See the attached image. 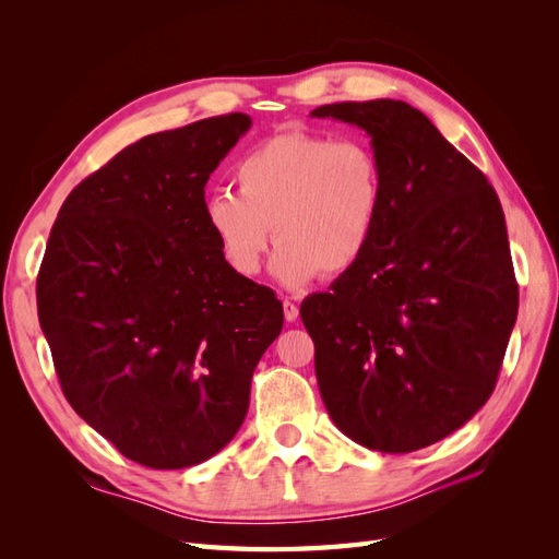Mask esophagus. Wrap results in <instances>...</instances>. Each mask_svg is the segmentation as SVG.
<instances>
[{"instance_id": "34e87169", "label": "esophagus", "mask_w": 559, "mask_h": 559, "mask_svg": "<svg viewBox=\"0 0 559 559\" xmlns=\"http://www.w3.org/2000/svg\"><path fill=\"white\" fill-rule=\"evenodd\" d=\"M282 306H284V317H286V321H296V319H298V306H296V302H292L289 298H284Z\"/></svg>"}]
</instances>
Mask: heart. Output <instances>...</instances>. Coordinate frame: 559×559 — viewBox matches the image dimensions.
<instances>
[{
    "mask_svg": "<svg viewBox=\"0 0 559 559\" xmlns=\"http://www.w3.org/2000/svg\"><path fill=\"white\" fill-rule=\"evenodd\" d=\"M235 186L205 198V224L233 275L257 277L275 238L273 275L300 289L357 265L378 230L382 170L364 140L280 132L235 165Z\"/></svg>",
    "mask_w": 559,
    "mask_h": 559,
    "instance_id": "obj_1",
    "label": "heart"
}]
</instances>
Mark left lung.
I'll use <instances>...</instances> for the list:
<instances>
[{"mask_svg":"<svg viewBox=\"0 0 559 559\" xmlns=\"http://www.w3.org/2000/svg\"><path fill=\"white\" fill-rule=\"evenodd\" d=\"M312 116L366 130L382 170L364 259L300 302L321 399L354 443L392 454L427 448L495 392L515 326L501 202L408 103H337Z\"/></svg>","mask_w":559,"mask_h":559,"instance_id":"obj_1","label":"left lung"}]
</instances>
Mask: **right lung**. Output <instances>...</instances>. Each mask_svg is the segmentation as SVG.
<instances>
[{
  "label": "right lung",
  "instance_id": "add662e5",
  "mask_svg": "<svg viewBox=\"0 0 559 559\" xmlns=\"http://www.w3.org/2000/svg\"><path fill=\"white\" fill-rule=\"evenodd\" d=\"M247 114L146 134L67 195L37 277L64 399L128 460L186 468L242 427L251 376L284 324L233 275L205 224V183Z\"/></svg>",
  "mask_w": 559,
  "mask_h": 559
}]
</instances>
